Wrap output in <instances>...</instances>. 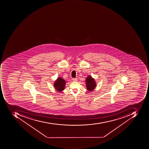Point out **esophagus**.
Here are the masks:
<instances>
[{
    "label": "esophagus",
    "instance_id": "esophagus-1",
    "mask_svg": "<svg viewBox=\"0 0 149 149\" xmlns=\"http://www.w3.org/2000/svg\"><path fill=\"white\" fill-rule=\"evenodd\" d=\"M72 81H77V78H72Z\"/></svg>",
    "mask_w": 149,
    "mask_h": 149
}]
</instances>
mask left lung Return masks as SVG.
<instances>
[{
	"label": "left lung",
	"mask_w": 149,
	"mask_h": 149,
	"mask_svg": "<svg viewBox=\"0 0 149 149\" xmlns=\"http://www.w3.org/2000/svg\"><path fill=\"white\" fill-rule=\"evenodd\" d=\"M86 81L87 89L88 91L91 92L94 90L96 86L95 81L94 79L90 76L87 77Z\"/></svg>",
	"instance_id": "obj_1"
}]
</instances>
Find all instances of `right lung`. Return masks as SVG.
Segmentation results:
<instances>
[{"instance_id":"obj_1","label":"right lung","mask_w":149,"mask_h":149,"mask_svg":"<svg viewBox=\"0 0 149 149\" xmlns=\"http://www.w3.org/2000/svg\"><path fill=\"white\" fill-rule=\"evenodd\" d=\"M66 81L61 77H58L54 84L55 88L58 91H62L65 88Z\"/></svg>"}]
</instances>
